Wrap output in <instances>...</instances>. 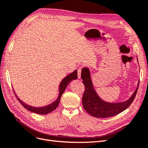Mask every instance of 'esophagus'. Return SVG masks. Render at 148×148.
<instances>
[{
	"label": "esophagus",
	"instance_id": "obj_1",
	"mask_svg": "<svg viewBox=\"0 0 148 148\" xmlns=\"http://www.w3.org/2000/svg\"><path fill=\"white\" fill-rule=\"evenodd\" d=\"M81 69H82V68H81V67H79L78 69V78H81Z\"/></svg>",
	"mask_w": 148,
	"mask_h": 148
}]
</instances>
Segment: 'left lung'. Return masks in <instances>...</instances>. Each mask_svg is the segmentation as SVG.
Wrapping results in <instances>:
<instances>
[{"label": "left lung", "mask_w": 148, "mask_h": 148, "mask_svg": "<svg viewBox=\"0 0 148 148\" xmlns=\"http://www.w3.org/2000/svg\"><path fill=\"white\" fill-rule=\"evenodd\" d=\"M81 79L83 80V83L85 87L82 99L84 108L90 115L99 118H110L126 110L135 99L139 86L138 84V87L129 100L124 102L110 103L100 99L95 92L88 68L83 69L81 72Z\"/></svg>", "instance_id": "left-lung-1"}]
</instances>
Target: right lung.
<instances>
[{
	"label": "right lung",
	"mask_w": 148,
	"mask_h": 148,
	"mask_svg": "<svg viewBox=\"0 0 148 148\" xmlns=\"http://www.w3.org/2000/svg\"><path fill=\"white\" fill-rule=\"evenodd\" d=\"M77 78H78L77 70H75V72H73L72 73H70L67 76H66V77L64 79H63V80L62 81H61V83L60 84V86H59V96H58V99L56 100L55 101H54V102L52 103L51 104H50L48 106H44V107H41V108H36V107H32L31 106H29V105H27L25 103H24L23 101H21L18 97L17 95H16V94H15L14 90H13V92H14L15 96L16 97V98L20 102V103H21L25 109H27L29 111L33 112V113H37V114H48V113H51V112H52L53 111H54L56 108H57L59 102H60L61 96H62V94L64 93V92L65 88H67V86L71 82V81H72L73 79H76Z\"/></svg>",
	"instance_id": "right-lung-1"
}]
</instances>
